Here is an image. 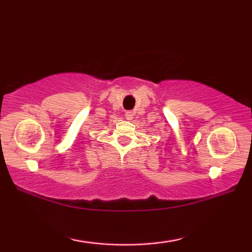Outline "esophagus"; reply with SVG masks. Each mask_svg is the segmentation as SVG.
<instances>
[{"instance_id": "34e87169", "label": "esophagus", "mask_w": 252, "mask_h": 252, "mask_svg": "<svg viewBox=\"0 0 252 252\" xmlns=\"http://www.w3.org/2000/svg\"><path fill=\"white\" fill-rule=\"evenodd\" d=\"M134 117V112L133 111H127L126 113H125V118L126 119H128V120H130Z\"/></svg>"}]
</instances>
